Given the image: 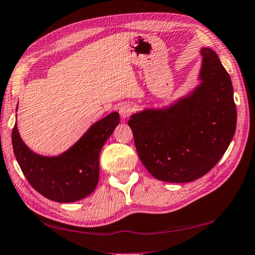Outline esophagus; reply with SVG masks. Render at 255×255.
Returning a JSON list of instances; mask_svg holds the SVG:
<instances>
[{
    "mask_svg": "<svg viewBox=\"0 0 255 255\" xmlns=\"http://www.w3.org/2000/svg\"><path fill=\"white\" fill-rule=\"evenodd\" d=\"M133 113V107L129 104H123L119 107V115L122 118H127Z\"/></svg>",
    "mask_w": 255,
    "mask_h": 255,
    "instance_id": "esophagus-1",
    "label": "esophagus"
}]
</instances>
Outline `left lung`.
<instances>
[{"mask_svg":"<svg viewBox=\"0 0 255 255\" xmlns=\"http://www.w3.org/2000/svg\"><path fill=\"white\" fill-rule=\"evenodd\" d=\"M201 85L166 109L132 115L138 156L155 178L188 183L207 174L228 149L237 128L230 75L212 49L203 48Z\"/></svg>","mask_w":255,"mask_h":255,"instance_id":"8db88e82","label":"left lung"}]
</instances>
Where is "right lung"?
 I'll return each instance as SVG.
<instances>
[{
    "instance_id": "add662e5",
    "label": "right lung",
    "mask_w": 255,
    "mask_h": 255,
    "mask_svg": "<svg viewBox=\"0 0 255 255\" xmlns=\"http://www.w3.org/2000/svg\"><path fill=\"white\" fill-rule=\"evenodd\" d=\"M119 122V114L112 113L92 125L70 149L55 157L41 156L29 149L15 124L12 130L13 151L36 192L51 201L72 203L95 191L99 179L100 150Z\"/></svg>"
}]
</instances>
